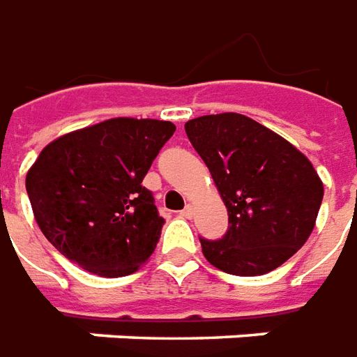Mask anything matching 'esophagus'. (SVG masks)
Masks as SVG:
<instances>
[{
  "label": "esophagus",
  "mask_w": 357,
  "mask_h": 357,
  "mask_svg": "<svg viewBox=\"0 0 357 357\" xmlns=\"http://www.w3.org/2000/svg\"><path fill=\"white\" fill-rule=\"evenodd\" d=\"M178 215H181L183 219H192V215H194V207H192V206H186Z\"/></svg>",
  "instance_id": "34e87169"
}]
</instances>
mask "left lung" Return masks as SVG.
<instances>
[{
	"label": "left lung",
	"mask_w": 357,
	"mask_h": 357,
	"mask_svg": "<svg viewBox=\"0 0 357 357\" xmlns=\"http://www.w3.org/2000/svg\"><path fill=\"white\" fill-rule=\"evenodd\" d=\"M184 130L229 211L223 238H199L207 261L229 275L255 277L290 259L310 238L323 202L310 159L238 113L192 119Z\"/></svg>",
	"instance_id": "8db88e82"
}]
</instances>
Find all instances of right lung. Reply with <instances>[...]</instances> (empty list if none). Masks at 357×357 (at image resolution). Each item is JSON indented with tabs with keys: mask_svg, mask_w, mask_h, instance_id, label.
<instances>
[{
	"mask_svg": "<svg viewBox=\"0 0 357 357\" xmlns=\"http://www.w3.org/2000/svg\"><path fill=\"white\" fill-rule=\"evenodd\" d=\"M174 128L119 117L45 146L26 174V192L59 254L100 277H125L148 261L165 219L142 181Z\"/></svg>",
	"mask_w": 357,
	"mask_h": 357,
	"instance_id": "right-lung-1",
	"label": "right lung"
}]
</instances>
